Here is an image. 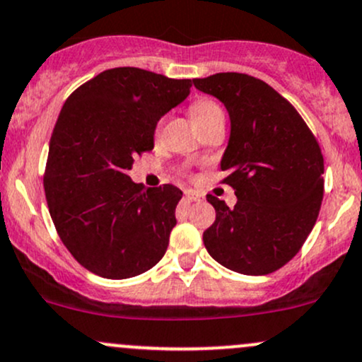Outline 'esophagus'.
Here are the masks:
<instances>
[{
  "mask_svg": "<svg viewBox=\"0 0 362 362\" xmlns=\"http://www.w3.org/2000/svg\"><path fill=\"white\" fill-rule=\"evenodd\" d=\"M185 199H189V201H201L202 196H201V194H197L196 190H185Z\"/></svg>",
  "mask_w": 362,
  "mask_h": 362,
  "instance_id": "esophagus-1",
  "label": "esophagus"
}]
</instances>
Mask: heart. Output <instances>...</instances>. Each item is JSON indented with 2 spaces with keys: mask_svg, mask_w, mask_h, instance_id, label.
I'll return each instance as SVG.
<instances>
[{
  "mask_svg": "<svg viewBox=\"0 0 362 362\" xmlns=\"http://www.w3.org/2000/svg\"><path fill=\"white\" fill-rule=\"evenodd\" d=\"M190 117H192L194 125L197 129L209 125V123L216 120H225L223 110L216 105V103L209 101V99H201L190 106Z\"/></svg>",
  "mask_w": 362,
  "mask_h": 362,
  "instance_id": "b5f03b06",
  "label": "heart"
}]
</instances>
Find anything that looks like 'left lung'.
I'll return each instance as SVG.
<instances>
[{"label": "left lung", "mask_w": 362, "mask_h": 362, "mask_svg": "<svg viewBox=\"0 0 362 362\" xmlns=\"http://www.w3.org/2000/svg\"><path fill=\"white\" fill-rule=\"evenodd\" d=\"M192 82L228 111L220 166L237 196L232 209L206 196L216 220L202 240L225 268L268 275L299 252L316 223L323 199L321 149L296 108L259 78L226 71Z\"/></svg>", "instance_id": "obj_1"}]
</instances>
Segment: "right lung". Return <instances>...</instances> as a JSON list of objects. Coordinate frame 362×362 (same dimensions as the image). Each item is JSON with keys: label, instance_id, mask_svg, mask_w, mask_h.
<instances>
[{"label": "right lung", "instance_id": "1", "mask_svg": "<svg viewBox=\"0 0 362 362\" xmlns=\"http://www.w3.org/2000/svg\"><path fill=\"white\" fill-rule=\"evenodd\" d=\"M189 78L120 66L70 94L58 115L45 175L59 239L89 272L137 276L165 256L182 190L144 187L129 177L154 148V130L190 94Z\"/></svg>", "mask_w": 362, "mask_h": 362}]
</instances>
